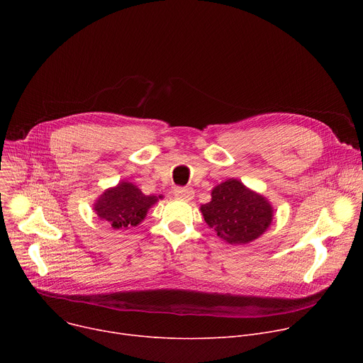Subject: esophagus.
Listing matches in <instances>:
<instances>
[{"instance_id": "34e87169", "label": "esophagus", "mask_w": 363, "mask_h": 363, "mask_svg": "<svg viewBox=\"0 0 363 363\" xmlns=\"http://www.w3.org/2000/svg\"><path fill=\"white\" fill-rule=\"evenodd\" d=\"M174 194H175V198H178V199L189 201L194 196V189L188 188V186H178V188H175Z\"/></svg>"}]
</instances>
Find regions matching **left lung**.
I'll return each instance as SVG.
<instances>
[{
    "label": "left lung",
    "instance_id": "1",
    "mask_svg": "<svg viewBox=\"0 0 363 363\" xmlns=\"http://www.w3.org/2000/svg\"><path fill=\"white\" fill-rule=\"evenodd\" d=\"M213 199L201 206L205 223L230 244H247L260 237L273 220L264 196L228 179L213 189Z\"/></svg>",
    "mask_w": 363,
    "mask_h": 363
}]
</instances>
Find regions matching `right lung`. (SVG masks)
<instances>
[{
    "label": "right lung",
    "mask_w": 363,
    "mask_h": 363,
    "mask_svg": "<svg viewBox=\"0 0 363 363\" xmlns=\"http://www.w3.org/2000/svg\"><path fill=\"white\" fill-rule=\"evenodd\" d=\"M157 201V196L145 195L133 184L121 182L100 195L94 203V211L113 230H123L138 225Z\"/></svg>",
    "instance_id": "1"
}]
</instances>
